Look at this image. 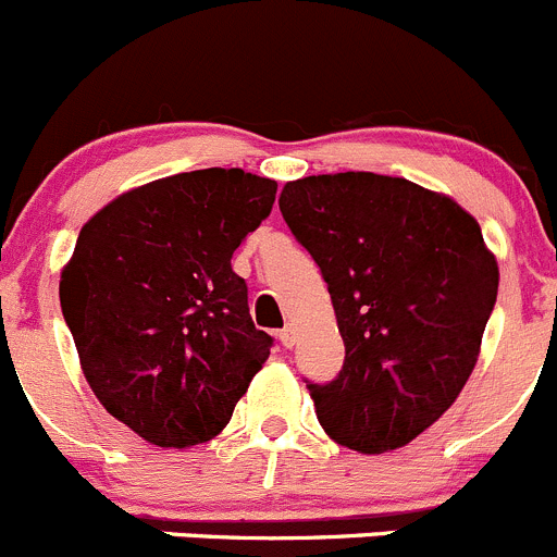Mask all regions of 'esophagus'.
Returning a JSON list of instances; mask_svg holds the SVG:
<instances>
[{
	"label": "esophagus",
	"mask_w": 557,
	"mask_h": 557,
	"mask_svg": "<svg viewBox=\"0 0 557 557\" xmlns=\"http://www.w3.org/2000/svg\"><path fill=\"white\" fill-rule=\"evenodd\" d=\"M277 339L280 343L285 345V348H294V343H296V332L290 326H285V329H280L277 332Z\"/></svg>",
	"instance_id": "esophagus-1"
}]
</instances>
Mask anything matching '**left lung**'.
I'll return each mask as SVG.
<instances>
[{"label": "left lung", "instance_id": "obj_1", "mask_svg": "<svg viewBox=\"0 0 557 557\" xmlns=\"http://www.w3.org/2000/svg\"><path fill=\"white\" fill-rule=\"evenodd\" d=\"M280 212L321 267L343 370L310 383L329 438L361 455L410 444L476 367L498 263L457 201L370 171L288 182Z\"/></svg>", "mask_w": 557, "mask_h": 557}]
</instances>
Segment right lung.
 <instances>
[{
    "label": "right lung",
    "mask_w": 557,
    "mask_h": 557,
    "mask_svg": "<svg viewBox=\"0 0 557 557\" xmlns=\"http://www.w3.org/2000/svg\"><path fill=\"white\" fill-rule=\"evenodd\" d=\"M274 193L242 169L190 171L124 193L81 228L62 315L95 397L149 444L212 441L269 359L274 339L231 258Z\"/></svg>",
    "instance_id": "add662e5"
}]
</instances>
